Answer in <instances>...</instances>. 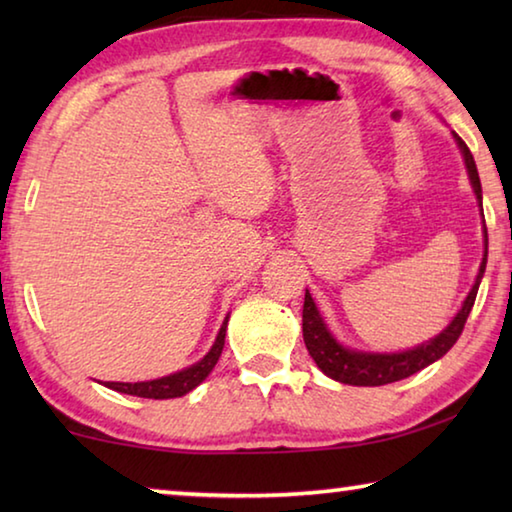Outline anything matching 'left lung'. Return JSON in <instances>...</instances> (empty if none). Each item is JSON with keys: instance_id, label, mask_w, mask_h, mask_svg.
<instances>
[{"instance_id": "left-lung-1", "label": "left lung", "mask_w": 512, "mask_h": 512, "mask_svg": "<svg viewBox=\"0 0 512 512\" xmlns=\"http://www.w3.org/2000/svg\"><path fill=\"white\" fill-rule=\"evenodd\" d=\"M452 135L458 151L463 155L467 176H470V185L474 189L476 203H479L481 216H483V194H481L479 171H476V164L470 149H467V144L456 133ZM483 248L485 250H483L479 273H476L472 289L463 300L461 309L456 311L452 323H449L443 332L433 336V339L402 352H366V350H357V348H348V345H343L332 334V329L327 327L323 314L318 311L316 302L307 289L305 307H302V339H305L311 359L316 361V366L323 370L329 379L341 381V384L384 386V384H393V381L411 377L418 370L431 366L433 361L445 357L463 332L465 320L474 307L476 291H479V284L483 280L485 264H488V230H485V223H483Z\"/></svg>"}]
</instances>
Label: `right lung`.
<instances>
[{
	"instance_id": "add662e5",
	"label": "right lung",
	"mask_w": 512,
	"mask_h": 512,
	"mask_svg": "<svg viewBox=\"0 0 512 512\" xmlns=\"http://www.w3.org/2000/svg\"><path fill=\"white\" fill-rule=\"evenodd\" d=\"M228 318L230 316H225L210 352H207L201 361H196L194 366L173 372V375H167V377L151 379V381H135V384H131V381H103V386L117 393L149 397V400H171V397L187 395L189 391H194L201 381H205V377L210 375L212 368L216 366V361H219L223 352V343H225V327H228Z\"/></svg>"
}]
</instances>
